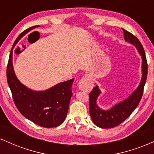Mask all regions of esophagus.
<instances>
[{"label":"esophagus","instance_id":"1","mask_svg":"<svg viewBox=\"0 0 154 154\" xmlns=\"http://www.w3.org/2000/svg\"><path fill=\"white\" fill-rule=\"evenodd\" d=\"M92 87H93V82H92L91 76L89 75L83 76L82 78L78 82V88L80 91L89 92L91 91Z\"/></svg>","mask_w":154,"mask_h":154}]
</instances>
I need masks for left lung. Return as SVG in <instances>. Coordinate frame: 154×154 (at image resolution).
I'll return each instance as SVG.
<instances>
[{"mask_svg": "<svg viewBox=\"0 0 154 154\" xmlns=\"http://www.w3.org/2000/svg\"><path fill=\"white\" fill-rule=\"evenodd\" d=\"M125 41L135 45L142 57V79L139 86L127 99L115 104L109 110H103L98 106L97 98L100 94L98 85L93 88L90 93V114L92 121L96 126L100 128H112L118 126L130 116L138 106L142 98L145 84L148 75V64L146 54L142 44L135 35L123 29Z\"/></svg>", "mask_w": 154, "mask_h": 154, "instance_id": "1", "label": "left lung"}]
</instances>
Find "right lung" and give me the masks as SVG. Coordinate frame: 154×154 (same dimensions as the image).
Listing matches in <instances>:
<instances>
[{"mask_svg":"<svg viewBox=\"0 0 154 154\" xmlns=\"http://www.w3.org/2000/svg\"><path fill=\"white\" fill-rule=\"evenodd\" d=\"M38 26L39 25L32 26L24 30L15 40L7 66V81L16 106L24 117L43 128H56L61 125L66 117L74 78L44 91H35L19 82L12 62L13 49L16 44L26 33Z\"/></svg>","mask_w":154,"mask_h":154,"instance_id":"obj_1","label":"right lung"}]
</instances>
